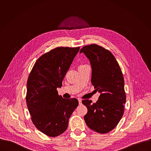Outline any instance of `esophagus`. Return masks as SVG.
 <instances>
[{"label": "esophagus", "mask_w": 151, "mask_h": 151, "mask_svg": "<svg viewBox=\"0 0 151 151\" xmlns=\"http://www.w3.org/2000/svg\"><path fill=\"white\" fill-rule=\"evenodd\" d=\"M78 102H79V105H82V100L81 99H78Z\"/></svg>", "instance_id": "obj_1"}]
</instances>
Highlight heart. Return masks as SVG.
<instances>
[{
    "instance_id": "b5f03b06",
    "label": "heart",
    "mask_w": 151,
    "mask_h": 151,
    "mask_svg": "<svg viewBox=\"0 0 151 151\" xmlns=\"http://www.w3.org/2000/svg\"><path fill=\"white\" fill-rule=\"evenodd\" d=\"M82 65H80V66H82Z\"/></svg>"
}]
</instances>
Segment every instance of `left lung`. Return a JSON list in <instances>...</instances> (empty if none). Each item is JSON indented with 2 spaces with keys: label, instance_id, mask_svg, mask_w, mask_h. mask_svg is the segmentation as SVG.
<instances>
[{
  "label": "left lung",
  "instance_id": "8db88e82",
  "mask_svg": "<svg viewBox=\"0 0 151 151\" xmlns=\"http://www.w3.org/2000/svg\"><path fill=\"white\" fill-rule=\"evenodd\" d=\"M81 52L91 63L92 84L101 93L96 103L82 101L88 109L84 120L89 129L100 134L107 133L117 126L124 113L126 95L123 75L113 55L104 47L85 45Z\"/></svg>",
  "mask_w": 151,
  "mask_h": 151
}]
</instances>
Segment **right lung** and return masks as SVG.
<instances>
[{
	"label": "right lung",
	"mask_w": 151,
	"mask_h": 151,
	"mask_svg": "<svg viewBox=\"0 0 151 151\" xmlns=\"http://www.w3.org/2000/svg\"><path fill=\"white\" fill-rule=\"evenodd\" d=\"M78 47H57L40 57L28 78L26 102L31 120L44 134L55 137L67 129L68 120L78 105L76 98L59 95L62 81Z\"/></svg>",
	"instance_id": "add662e5"
}]
</instances>
